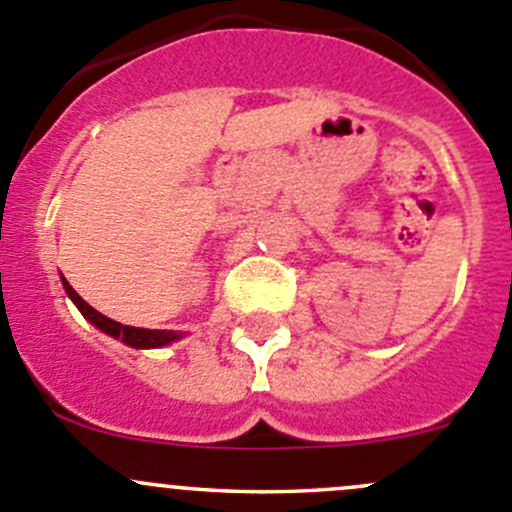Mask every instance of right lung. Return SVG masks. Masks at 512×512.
Returning a JSON list of instances; mask_svg holds the SVG:
<instances>
[{
  "mask_svg": "<svg viewBox=\"0 0 512 512\" xmlns=\"http://www.w3.org/2000/svg\"><path fill=\"white\" fill-rule=\"evenodd\" d=\"M62 285H64V292L69 295V300L79 307V312H82V315L87 317L94 327H99V330L107 332V335L117 337V340H122L124 345L137 347V350H150V347L170 345V342L180 340L182 337L180 332H172V330H145V327H130V325H122V322L109 320V317H104L102 312L94 310L92 305H87V302H84L82 297L74 292V287L69 285L64 277H62Z\"/></svg>",
  "mask_w": 512,
  "mask_h": 512,
  "instance_id": "add662e5",
  "label": "right lung"
}]
</instances>
